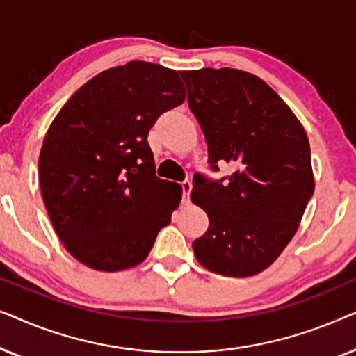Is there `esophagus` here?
Returning a JSON list of instances; mask_svg holds the SVG:
<instances>
[{
    "label": "esophagus",
    "mask_w": 356,
    "mask_h": 356,
    "mask_svg": "<svg viewBox=\"0 0 356 356\" xmlns=\"http://www.w3.org/2000/svg\"><path fill=\"white\" fill-rule=\"evenodd\" d=\"M181 188H183V202L189 204V193H191V189H193V183L186 179V181L181 183Z\"/></svg>",
    "instance_id": "34e87169"
}]
</instances>
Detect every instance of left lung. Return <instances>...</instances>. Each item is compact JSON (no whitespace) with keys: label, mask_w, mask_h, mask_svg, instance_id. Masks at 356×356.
Here are the masks:
<instances>
[{"label":"left lung","mask_w":356,"mask_h":356,"mask_svg":"<svg viewBox=\"0 0 356 356\" xmlns=\"http://www.w3.org/2000/svg\"><path fill=\"white\" fill-rule=\"evenodd\" d=\"M181 77L212 168L236 167L225 184L194 175L191 199L209 217L207 232L193 241L194 256L216 274L256 275L295 236L314 193L308 136L279 94L251 72L204 67Z\"/></svg>","instance_id":"left-lung-1"}]
</instances>
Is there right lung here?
I'll use <instances>...</instances> for the list:
<instances>
[{
	"label": "right lung",
	"instance_id": "1",
	"mask_svg": "<svg viewBox=\"0 0 356 356\" xmlns=\"http://www.w3.org/2000/svg\"><path fill=\"white\" fill-rule=\"evenodd\" d=\"M186 99L178 72L147 61L102 71L77 89L43 139L42 197L67 252L100 272L138 266L181 202L155 177L147 134Z\"/></svg>",
	"mask_w": 356,
	"mask_h": 356
}]
</instances>
